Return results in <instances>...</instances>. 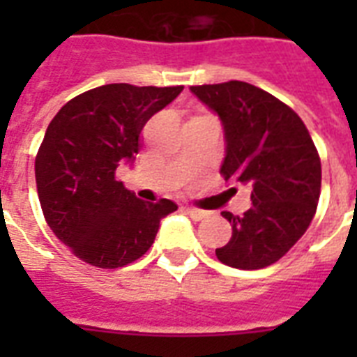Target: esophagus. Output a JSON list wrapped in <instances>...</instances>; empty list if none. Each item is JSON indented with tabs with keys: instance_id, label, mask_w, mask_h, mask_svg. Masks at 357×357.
I'll list each match as a JSON object with an SVG mask.
<instances>
[{
	"instance_id": "esophagus-1",
	"label": "esophagus",
	"mask_w": 357,
	"mask_h": 357,
	"mask_svg": "<svg viewBox=\"0 0 357 357\" xmlns=\"http://www.w3.org/2000/svg\"><path fill=\"white\" fill-rule=\"evenodd\" d=\"M185 211H187V215H189L192 220H202V218L207 217V211L198 209V207H185Z\"/></svg>"
}]
</instances>
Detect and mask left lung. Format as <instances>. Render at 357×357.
<instances>
[{
	"label": "left lung",
	"mask_w": 357,
	"mask_h": 357,
	"mask_svg": "<svg viewBox=\"0 0 357 357\" xmlns=\"http://www.w3.org/2000/svg\"><path fill=\"white\" fill-rule=\"evenodd\" d=\"M190 92L222 122L224 179L252 189L244 215L222 213L231 238L215 250L218 261L241 271L265 268L293 248L315 217L321 159L310 131L289 105L244 81Z\"/></svg>",
	"instance_id": "left-lung-1"
}]
</instances>
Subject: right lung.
Masks as SVG:
<instances>
[{
	"label": "right lung",
	"mask_w": 357,
	"mask_h": 357,
	"mask_svg": "<svg viewBox=\"0 0 357 357\" xmlns=\"http://www.w3.org/2000/svg\"><path fill=\"white\" fill-rule=\"evenodd\" d=\"M183 86L111 83L86 91L50 122L35 159L38 200L47 226L79 259L119 268L146 254L172 200H139L116 181L133 162L146 122Z\"/></svg>",
	"instance_id": "1"
}]
</instances>
